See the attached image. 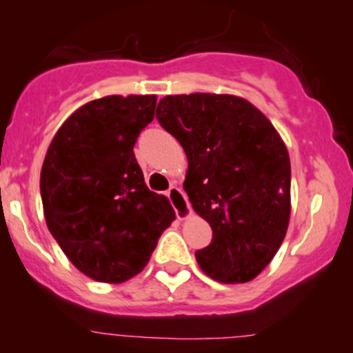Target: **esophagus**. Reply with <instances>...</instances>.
<instances>
[{
  "mask_svg": "<svg viewBox=\"0 0 353 353\" xmlns=\"http://www.w3.org/2000/svg\"><path fill=\"white\" fill-rule=\"evenodd\" d=\"M167 196H169L170 203H172L174 206V211H176V216L179 218V220H186L192 214V210H191V205H189L186 194L183 192V189L177 188V186H172L169 189V192H167Z\"/></svg>",
  "mask_w": 353,
  "mask_h": 353,
  "instance_id": "obj_1",
  "label": "esophagus"
}]
</instances>
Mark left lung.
<instances>
[{
	"label": "left lung",
	"instance_id": "left-lung-1",
	"mask_svg": "<svg viewBox=\"0 0 353 353\" xmlns=\"http://www.w3.org/2000/svg\"><path fill=\"white\" fill-rule=\"evenodd\" d=\"M157 120L188 155L184 191L213 239L199 267L225 284L248 283L269 265L291 214L288 148L265 114L232 94L165 96Z\"/></svg>",
	"mask_w": 353,
	"mask_h": 353
}]
</instances>
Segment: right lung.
Listing matches in <instances>:
<instances>
[{"label":"right lung","instance_id":"right-lung-1","mask_svg":"<svg viewBox=\"0 0 353 353\" xmlns=\"http://www.w3.org/2000/svg\"><path fill=\"white\" fill-rule=\"evenodd\" d=\"M155 105L154 94L89 101L62 123L43 161L47 226L69 261L99 283L139 274L176 218L169 199L147 188L133 154Z\"/></svg>","mask_w":353,"mask_h":353}]
</instances>
